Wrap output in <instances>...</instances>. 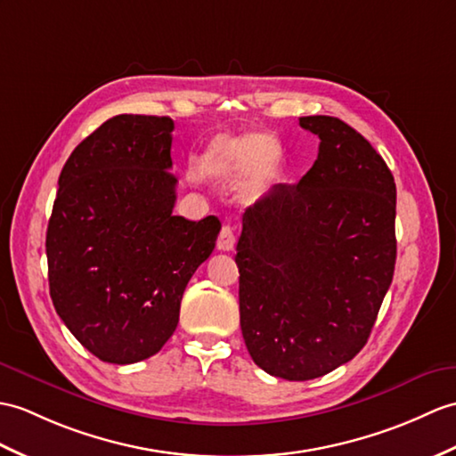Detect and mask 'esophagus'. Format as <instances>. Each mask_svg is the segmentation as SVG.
Returning <instances> with one entry per match:
<instances>
[{
	"instance_id": "obj_1",
	"label": "esophagus",
	"mask_w": 456,
	"mask_h": 456,
	"mask_svg": "<svg viewBox=\"0 0 456 456\" xmlns=\"http://www.w3.org/2000/svg\"><path fill=\"white\" fill-rule=\"evenodd\" d=\"M235 242H237L235 229H232L231 225H224V229H221V232H219V239H217V248L224 252H229L235 248Z\"/></svg>"
}]
</instances>
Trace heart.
<instances>
[{
	"instance_id": "b5f03b06",
	"label": "heart",
	"mask_w": 456,
	"mask_h": 456,
	"mask_svg": "<svg viewBox=\"0 0 456 456\" xmlns=\"http://www.w3.org/2000/svg\"><path fill=\"white\" fill-rule=\"evenodd\" d=\"M280 155L278 143L268 135L250 134L240 137H219L208 147L200 168L204 176L217 183H237L250 178L260 183L268 176L272 163Z\"/></svg>"
}]
</instances>
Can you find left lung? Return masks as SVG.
Wrapping results in <instances>:
<instances>
[{"mask_svg":"<svg viewBox=\"0 0 456 456\" xmlns=\"http://www.w3.org/2000/svg\"><path fill=\"white\" fill-rule=\"evenodd\" d=\"M319 157L242 216L240 330L285 380L334 371L367 344L396 264V184L373 145L334 116H303Z\"/></svg>","mask_w":456,"mask_h":456,"instance_id":"8db88e82","label":"left lung"}]
</instances>
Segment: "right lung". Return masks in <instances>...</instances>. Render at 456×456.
I'll list each match as a JSON object with an SVG mask.
<instances>
[{"instance_id": "right-lung-1", "label": "right lung", "mask_w": 456, "mask_h": 456, "mask_svg": "<svg viewBox=\"0 0 456 456\" xmlns=\"http://www.w3.org/2000/svg\"><path fill=\"white\" fill-rule=\"evenodd\" d=\"M173 130L168 116L118 114L61 168L46 231L50 297L101 362L155 355L175 332L190 278L216 248V216L173 214Z\"/></svg>"}]
</instances>
